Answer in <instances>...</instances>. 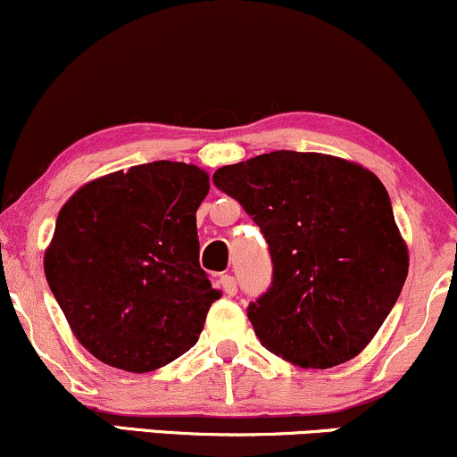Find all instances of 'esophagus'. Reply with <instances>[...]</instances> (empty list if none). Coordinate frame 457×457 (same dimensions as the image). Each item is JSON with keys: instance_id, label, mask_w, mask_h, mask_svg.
Returning <instances> with one entry per match:
<instances>
[{"instance_id": "1", "label": "esophagus", "mask_w": 457, "mask_h": 457, "mask_svg": "<svg viewBox=\"0 0 457 457\" xmlns=\"http://www.w3.org/2000/svg\"><path fill=\"white\" fill-rule=\"evenodd\" d=\"M219 283H221L223 292L228 296H234L236 292H238V286H236V279L232 275H221V279H219Z\"/></svg>"}]
</instances>
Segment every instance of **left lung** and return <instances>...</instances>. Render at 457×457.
Masks as SVG:
<instances>
[{
	"mask_svg": "<svg viewBox=\"0 0 457 457\" xmlns=\"http://www.w3.org/2000/svg\"><path fill=\"white\" fill-rule=\"evenodd\" d=\"M212 180L269 243L272 286L246 312L260 344L305 370L354 359L408 275V246L378 176L339 156L275 150L225 165Z\"/></svg>",
	"mask_w": 457,
	"mask_h": 457,
	"instance_id": "obj_1",
	"label": "left lung"
}]
</instances>
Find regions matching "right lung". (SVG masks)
<instances>
[{
  "label": "right lung",
  "mask_w": 457,
  "mask_h": 457,
  "mask_svg": "<svg viewBox=\"0 0 457 457\" xmlns=\"http://www.w3.org/2000/svg\"><path fill=\"white\" fill-rule=\"evenodd\" d=\"M197 165L154 161L86 182L62 206L45 277L72 335L118 370L145 374L195 345L221 292L199 269Z\"/></svg>",
  "instance_id": "obj_1"
}]
</instances>
